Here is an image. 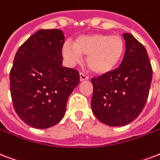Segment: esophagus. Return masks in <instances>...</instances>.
I'll return each instance as SVG.
<instances>
[{
  "instance_id": "obj_1",
  "label": "esophagus",
  "mask_w": 160,
  "mask_h": 160,
  "mask_svg": "<svg viewBox=\"0 0 160 160\" xmlns=\"http://www.w3.org/2000/svg\"><path fill=\"white\" fill-rule=\"evenodd\" d=\"M80 81H85V80H89V77L86 75H85L84 73H80Z\"/></svg>"
}]
</instances>
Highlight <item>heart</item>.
Masks as SVG:
<instances>
[{
    "label": "heart",
    "instance_id": "1",
    "mask_svg": "<svg viewBox=\"0 0 160 160\" xmlns=\"http://www.w3.org/2000/svg\"><path fill=\"white\" fill-rule=\"evenodd\" d=\"M125 42L118 35L93 33L77 38L73 42L64 43L63 55L75 64L86 57L88 69L96 75H106L118 66L124 53Z\"/></svg>",
    "mask_w": 160,
    "mask_h": 160
}]
</instances>
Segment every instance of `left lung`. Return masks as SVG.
Returning <instances> with one entry per match:
<instances>
[{
  "label": "left lung",
  "mask_w": 160,
  "mask_h": 160,
  "mask_svg": "<svg viewBox=\"0 0 160 160\" xmlns=\"http://www.w3.org/2000/svg\"><path fill=\"white\" fill-rule=\"evenodd\" d=\"M126 50L120 66L91 79V109L100 122L128 125L139 116L148 100L153 70L147 50L132 34L123 33Z\"/></svg>",
  "instance_id": "8db88e82"
}]
</instances>
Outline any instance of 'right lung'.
Segmentation results:
<instances>
[{
	"label": "right lung",
	"mask_w": 160,
	"mask_h": 160,
	"mask_svg": "<svg viewBox=\"0 0 160 160\" xmlns=\"http://www.w3.org/2000/svg\"><path fill=\"white\" fill-rule=\"evenodd\" d=\"M64 35L58 29H41L16 53L10 71L12 103L18 117L38 129L59 122L67 101L80 83L75 69L62 66Z\"/></svg>",
	"instance_id": "right-lung-1"
}]
</instances>
